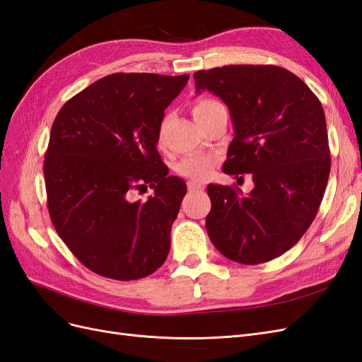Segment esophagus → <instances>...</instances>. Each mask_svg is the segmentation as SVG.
Wrapping results in <instances>:
<instances>
[{"mask_svg":"<svg viewBox=\"0 0 362 362\" xmlns=\"http://www.w3.org/2000/svg\"><path fill=\"white\" fill-rule=\"evenodd\" d=\"M203 188H204V185L200 183V182H194V180L188 182V189L189 191H199V189H203Z\"/></svg>","mask_w":362,"mask_h":362,"instance_id":"esophagus-1","label":"esophagus"}]
</instances>
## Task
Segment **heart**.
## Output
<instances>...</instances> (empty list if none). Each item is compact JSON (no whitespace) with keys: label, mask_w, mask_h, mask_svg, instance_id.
Here are the masks:
<instances>
[{"label":"heart","mask_w":362,"mask_h":362,"mask_svg":"<svg viewBox=\"0 0 362 362\" xmlns=\"http://www.w3.org/2000/svg\"><path fill=\"white\" fill-rule=\"evenodd\" d=\"M221 106L218 101L211 100V98H200L194 103L192 106V115L194 118H199L202 115H206V113L214 110L215 107ZM170 118H163L162 124H160V136L163 135L165 127H167ZM214 158L208 156V154H191V156L183 158L179 163H177V173L183 177L188 179H194V180H203L208 177L211 174L212 168H214Z\"/></svg>","instance_id":"b5f03b06"}]
</instances>
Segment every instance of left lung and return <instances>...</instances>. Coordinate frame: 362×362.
Masks as SVG:
<instances>
[{"label": "left lung", "instance_id": "left-lung-1", "mask_svg": "<svg viewBox=\"0 0 362 362\" xmlns=\"http://www.w3.org/2000/svg\"><path fill=\"white\" fill-rule=\"evenodd\" d=\"M229 107L235 138L226 174H252L255 188L208 185L206 230L229 259L255 265L284 255L314 221L330 153L322 103L303 81L273 65H229L194 74ZM243 179V177H241Z\"/></svg>", "mask_w": 362, "mask_h": 362}]
</instances>
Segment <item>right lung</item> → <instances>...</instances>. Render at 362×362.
I'll return each mask as SVG.
<instances>
[{
  "label": "right lung",
  "instance_id": "1",
  "mask_svg": "<svg viewBox=\"0 0 362 362\" xmlns=\"http://www.w3.org/2000/svg\"><path fill=\"white\" fill-rule=\"evenodd\" d=\"M189 74L106 76L66 101L51 127L44 175L56 232L90 272L117 281L165 262L187 183L158 153L165 109ZM155 195L132 201L131 192Z\"/></svg>",
  "mask_w": 362,
  "mask_h": 362
}]
</instances>
